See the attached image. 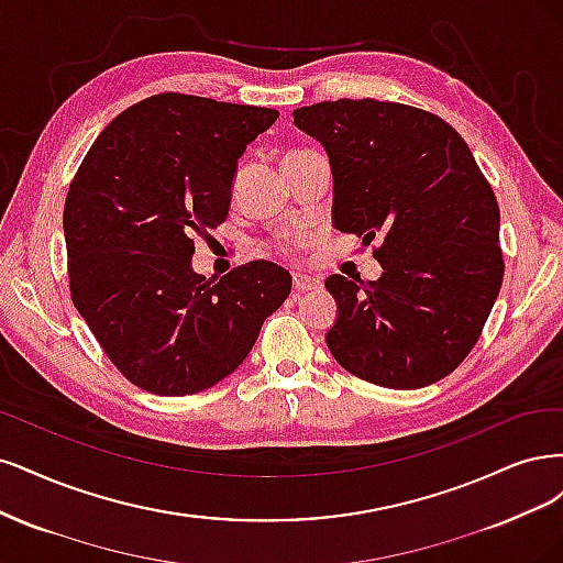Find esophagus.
<instances>
[{"label":"esophagus","mask_w":563,"mask_h":563,"mask_svg":"<svg viewBox=\"0 0 563 563\" xmlns=\"http://www.w3.org/2000/svg\"><path fill=\"white\" fill-rule=\"evenodd\" d=\"M318 285H320V280L313 278V276H306V274H295V276H292L295 292H306V289H313V287H318Z\"/></svg>","instance_id":"1"}]
</instances>
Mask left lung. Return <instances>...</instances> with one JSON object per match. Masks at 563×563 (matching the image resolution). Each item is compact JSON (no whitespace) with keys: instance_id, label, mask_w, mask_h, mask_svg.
Here are the masks:
<instances>
[{"instance_id":"1","label":"left lung","mask_w":563,"mask_h":563,"mask_svg":"<svg viewBox=\"0 0 563 563\" xmlns=\"http://www.w3.org/2000/svg\"><path fill=\"white\" fill-rule=\"evenodd\" d=\"M295 125L330 156L332 222L374 250L384 274L324 280L339 316L328 346L369 384L411 390L456 369L503 285L500 210L465 140L400 102L299 107Z\"/></svg>"}]
</instances>
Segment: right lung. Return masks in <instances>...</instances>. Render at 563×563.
<instances>
[{
    "label": "right lung",
    "mask_w": 563,
    "mask_h": 563,
    "mask_svg": "<svg viewBox=\"0 0 563 563\" xmlns=\"http://www.w3.org/2000/svg\"><path fill=\"white\" fill-rule=\"evenodd\" d=\"M276 119L268 107L152 96L107 125L71 179V301L137 388L179 397L227 378L292 289L264 260L217 283L191 268V235L227 220L239 158Z\"/></svg>",
    "instance_id": "add662e5"
}]
</instances>
